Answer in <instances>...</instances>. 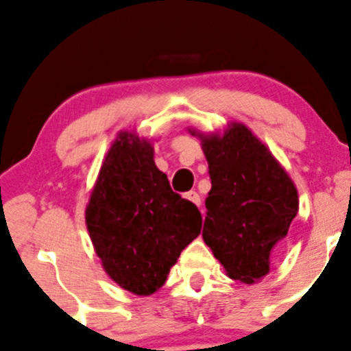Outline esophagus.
I'll use <instances>...</instances> for the list:
<instances>
[{
  "instance_id": "1",
  "label": "esophagus",
  "mask_w": 351,
  "mask_h": 351,
  "mask_svg": "<svg viewBox=\"0 0 351 351\" xmlns=\"http://www.w3.org/2000/svg\"><path fill=\"white\" fill-rule=\"evenodd\" d=\"M186 200H190L191 204H195L197 206H200V204H202L200 195H198L197 191H188V193H186Z\"/></svg>"
}]
</instances>
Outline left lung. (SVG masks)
Instances as JSON below:
<instances>
[{"label": "left lung", "mask_w": 351, "mask_h": 351, "mask_svg": "<svg viewBox=\"0 0 351 351\" xmlns=\"http://www.w3.org/2000/svg\"><path fill=\"white\" fill-rule=\"evenodd\" d=\"M197 136L208 161L212 190L202 237L234 281L254 284L269 274L271 256L300 210L298 190L269 147L245 124Z\"/></svg>", "instance_id": "1"}]
</instances>
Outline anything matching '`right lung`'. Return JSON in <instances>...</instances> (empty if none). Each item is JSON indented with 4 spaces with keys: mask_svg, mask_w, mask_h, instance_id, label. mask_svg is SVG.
<instances>
[{
    "mask_svg": "<svg viewBox=\"0 0 351 351\" xmlns=\"http://www.w3.org/2000/svg\"><path fill=\"white\" fill-rule=\"evenodd\" d=\"M86 225L106 274L136 296H151L198 237L202 215L158 169L153 139L119 131L90 190Z\"/></svg>",
    "mask_w": 351,
    "mask_h": 351,
    "instance_id": "obj_1",
    "label": "right lung"
}]
</instances>
